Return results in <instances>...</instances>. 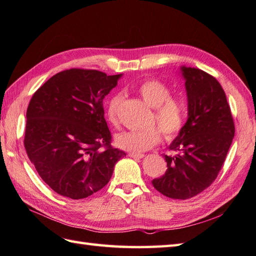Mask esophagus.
I'll return each mask as SVG.
<instances>
[{"mask_svg":"<svg viewBox=\"0 0 256 256\" xmlns=\"http://www.w3.org/2000/svg\"><path fill=\"white\" fill-rule=\"evenodd\" d=\"M128 156L134 158H142L144 156V154H140V153H129Z\"/></svg>","mask_w":256,"mask_h":256,"instance_id":"34e87169","label":"esophagus"}]
</instances>
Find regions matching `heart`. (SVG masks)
Segmentation results:
<instances>
[{"mask_svg":"<svg viewBox=\"0 0 256 256\" xmlns=\"http://www.w3.org/2000/svg\"><path fill=\"white\" fill-rule=\"evenodd\" d=\"M137 92L146 104L153 107L151 124L158 127H151L146 130L124 132L115 138L116 146L124 151L141 153L150 150L162 139V130L166 139H174L186 120V106L178 96L171 95V88L158 78H146L136 85ZM122 103V95L112 94L105 107L106 118L112 126L118 124V108Z\"/></svg>","mask_w":256,"mask_h":256,"instance_id":"b5f03b06","label":"heart"}]
</instances>
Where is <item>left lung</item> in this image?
Wrapping results in <instances>:
<instances>
[{
	"label": "left lung",
	"instance_id": "obj_1",
	"mask_svg": "<svg viewBox=\"0 0 256 256\" xmlns=\"http://www.w3.org/2000/svg\"><path fill=\"white\" fill-rule=\"evenodd\" d=\"M188 98V119L164 156L166 174L152 180L173 200H188L217 178L234 137V122L224 88L209 73L182 68Z\"/></svg>",
	"mask_w": 256,
	"mask_h": 256
}]
</instances>
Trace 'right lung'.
<instances>
[{"mask_svg": "<svg viewBox=\"0 0 256 256\" xmlns=\"http://www.w3.org/2000/svg\"><path fill=\"white\" fill-rule=\"evenodd\" d=\"M120 74L72 68L56 73L35 93L26 112L24 146L42 180L71 200L108 183L118 160L104 118L103 100Z\"/></svg>", "mask_w": 256, "mask_h": 256, "instance_id": "add662e5", "label": "right lung"}]
</instances>
